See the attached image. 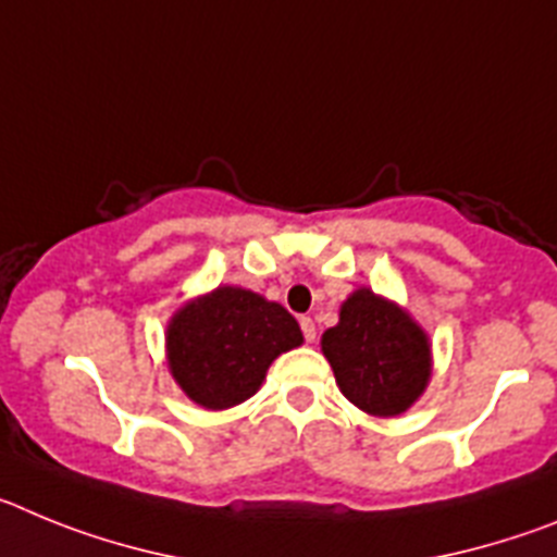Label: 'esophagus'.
Wrapping results in <instances>:
<instances>
[{"instance_id":"1","label":"esophagus","mask_w":557,"mask_h":557,"mask_svg":"<svg viewBox=\"0 0 557 557\" xmlns=\"http://www.w3.org/2000/svg\"><path fill=\"white\" fill-rule=\"evenodd\" d=\"M301 332H304V339H307V343H314V337H318V332H314V321L312 318H301Z\"/></svg>"}]
</instances>
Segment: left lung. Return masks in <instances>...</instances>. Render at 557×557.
<instances>
[{
    "label": "left lung",
    "instance_id": "obj_1",
    "mask_svg": "<svg viewBox=\"0 0 557 557\" xmlns=\"http://www.w3.org/2000/svg\"><path fill=\"white\" fill-rule=\"evenodd\" d=\"M321 346L343 396L371 416L405 412L430 379L426 334L371 289H357L343 304Z\"/></svg>",
    "mask_w": 557,
    "mask_h": 557
}]
</instances>
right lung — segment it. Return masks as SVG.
<instances>
[{"label": "right lung", "mask_w": 557, "mask_h": 557, "mask_svg": "<svg viewBox=\"0 0 557 557\" xmlns=\"http://www.w3.org/2000/svg\"><path fill=\"white\" fill-rule=\"evenodd\" d=\"M301 343L287 309L239 287H220L186 304L166 329L172 376L206 410L253 396L270 362Z\"/></svg>", "instance_id": "1"}]
</instances>
